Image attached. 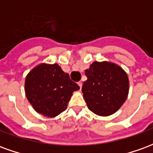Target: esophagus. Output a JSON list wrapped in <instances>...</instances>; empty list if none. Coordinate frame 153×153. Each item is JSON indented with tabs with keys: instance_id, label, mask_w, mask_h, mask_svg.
<instances>
[{
	"instance_id": "34e87169",
	"label": "esophagus",
	"mask_w": 153,
	"mask_h": 153,
	"mask_svg": "<svg viewBox=\"0 0 153 153\" xmlns=\"http://www.w3.org/2000/svg\"><path fill=\"white\" fill-rule=\"evenodd\" d=\"M78 85L80 87V88H82V85H83V83L81 82V81H79V82H78Z\"/></svg>"
}]
</instances>
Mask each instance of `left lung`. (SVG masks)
I'll use <instances>...</instances> for the list:
<instances>
[{
    "mask_svg": "<svg viewBox=\"0 0 153 153\" xmlns=\"http://www.w3.org/2000/svg\"><path fill=\"white\" fill-rule=\"evenodd\" d=\"M88 79L82 91L88 109L106 116L120 109L128 93V76L118 65L109 62H93L85 70Z\"/></svg>",
    "mask_w": 153,
    "mask_h": 153,
    "instance_id": "8db88e82",
    "label": "left lung"
}]
</instances>
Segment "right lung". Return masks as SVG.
<instances>
[{"label": "right lung", "mask_w": 153, "mask_h": 153, "mask_svg": "<svg viewBox=\"0 0 153 153\" xmlns=\"http://www.w3.org/2000/svg\"><path fill=\"white\" fill-rule=\"evenodd\" d=\"M25 89L37 112L54 117L66 110L72 93L79 89V86L58 65L43 64L29 72Z\"/></svg>", "instance_id": "right-lung-1"}]
</instances>
